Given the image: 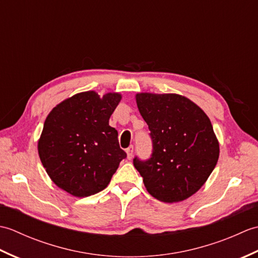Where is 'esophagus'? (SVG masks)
I'll return each instance as SVG.
<instances>
[{"mask_svg": "<svg viewBox=\"0 0 258 258\" xmlns=\"http://www.w3.org/2000/svg\"><path fill=\"white\" fill-rule=\"evenodd\" d=\"M133 152H134V146L133 145H131L130 147H127V149H126V154H127L128 160H131V158H132Z\"/></svg>", "mask_w": 258, "mask_h": 258, "instance_id": "obj_1", "label": "esophagus"}]
</instances>
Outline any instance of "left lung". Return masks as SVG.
Returning <instances> with one entry per match:
<instances>
[{
	"label": "left lung",
	"instance_id": "1",
	"mask_svg": "<svg viewBox=\"0 0 258 258\" xmlns=\"http://www.w3.org/2000/svg\"><path fill=\"white\" fill-rule=\"evenodd\" d=\"M136 103L153 146L149 160H133L146 189L165 203L188 199L204 185L220 155L210 118L177 94L140 93Z\"/></svg>",
	"mask_w": 258,
	"mask_h": 258
}]
</instances>
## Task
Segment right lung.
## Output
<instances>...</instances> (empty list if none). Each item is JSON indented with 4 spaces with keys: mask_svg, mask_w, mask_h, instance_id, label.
Wrapping results in <instances>:
<instances>
[{
    "mask_svg": "<svg viewBox=\"0 0 258 258\" xmlns=\"http://www.w3.org/2000/svg\"><path fill=\"white\" fill-rule=\"evenodd\" d=\"M120 101L118 93L100 97L90 91L59 103L47 115L38 141V155L59 188L86 197L108 185L126 158L117 131L108 125Z\"/></svg>",
    "mask_w": 258,
    "mask_h": 258,
    "instance_id": "right-lung-1",
    "label": "right lung"
}]
</instances>
